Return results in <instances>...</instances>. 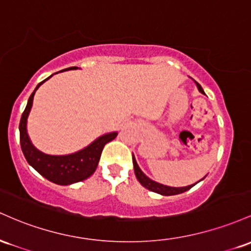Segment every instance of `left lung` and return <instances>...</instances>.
<instances>
[{
    "instance_id": "1",
    "label": "left lung",
    "mask_w": 251,
    "mask_h": 251,
    "mask_svg": "<svg viewBox=\"0 0 251 251\" xmlns=\"http://www.w3.org/2000/svg\"><path fill=\"white\" fill-rule=\"evenodd\" d=\"M197 86H198L199 91H201V94H204V90L201 89V86L199 85L198 83H197ZM133 163H134L135 176H136L137 180L141 182L142 186H145L147 190L151 191V192L162 194V196H174V194L186 192V191H188L193 186V185H191V186H186V187H170V186H165V185H161V184H157V182L153 181V180H151L148 176H146L145 174H143V172L140 170L139 165H137L134 155H133Z\"/></svg>"
}]
</instances>
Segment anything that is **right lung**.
I'll use <instances>...</instances> for the list:
<instances>
[{
  "label": "right lung",
  "instance_id": "add662e5",
  "mask_svg": "<svg viewBox=\"0 0 251 251\" xmlns=\"http://www.w3.org/2000/svg\"><path fill=\"white\" fill-rule=\"evenodd\" d=\"M77 67H70L65 70H73ZM50 75V77H52ZM50 78V77H49ZM47 78V79H49ZM42 80L38 86H36L34 92L30 95L28 100L27 106L25 111L22 112L21 121H20V143H21L22 153L26 157L27 162L32 166L34 170L40 173L44 178H46L50 181L54 182L58 185H70L75 182L83 181L88 179L95 173L96 168L98 166L100 154L104 146L108 142H110L117 136V133L105 134L97 139L91 145L86 148L81 149L75 154L70 155H47V154L41 153L38 151L34 146L30 143L29 137L27 134V117L29 114L30 108L33 104V98H34L35 91L44 81Z\"/></svg>",
  "mask_w": 251,
  "mask_h": 251
}]
</instances>
